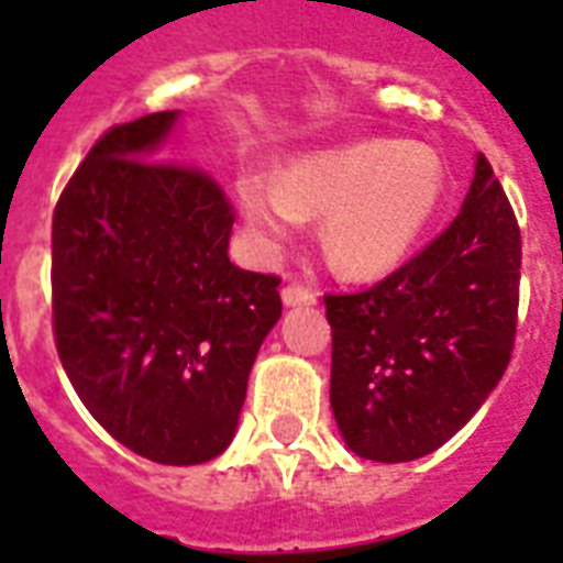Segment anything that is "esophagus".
<instances>
[{
  "label": "esophagus",
  "instance_id": "1",
  "mask_svg": "<svg viewBox=\"0 0 563 563\" xmlns=\"http://www.w3.org/2000/svg\"><path fill=\"white\" fill-rule=\"evenodd\" d=\"M318 300V291L309 289V286H300V283H289L283 289V303L286 307H312Z\"/></svg>",
  "mask_w": 563,
  "mask_h": 563
}]
</instances>
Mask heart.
Returning <instances> with one entry per match:
<instances>
[{"mask_svg":"<svg viewBox=\"0 0 563 563\" xmlns=\"http://www.w3.org/2000/svg\"><path fill=\"white\" fill-rule=\"evenodd\" d=\"M239 207L263 251H277L321 216V245L335 272L383 277L400 268L432 228L446 195V169L429 145L365 140L289 163L280 178L245 175Z\"/></svg>","mask_w":563,"mask_h":563,"instance_id":"obj_1","label":"heart"}]
</instances>
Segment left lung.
<instances>
[{"label":"left lung","instance_id":"1","mask_svg":"<svg viewBox=\"0 0 563 563\" xmlns=\"http://www.w3.org/2000/svg\"><path fill=\"white\" fill-rule=\"evenodd\" d=\"M520 228L485 154L450 228L353 295H324L330 406L353 453L411 462L488 400L515 351Z\"/></svg>","mask_w":563,"mask_h":563}]
</instances>
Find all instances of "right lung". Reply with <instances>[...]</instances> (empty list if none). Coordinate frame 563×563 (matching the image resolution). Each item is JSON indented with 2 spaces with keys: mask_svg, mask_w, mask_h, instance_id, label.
Segmentation results:
<instances>
[{
  "mask_svg": "<svg viewBox=\"0 0 563 563\" xmlns=\"http://www.w3.org/2000/svg\"><path fill=\"white\" fill-rule=\"evenodd\" d=\"M178 113L99 136L52 219V327L92 418L157 464L230 444L280 277L230 263L233 207L203 169L152 161Z\"/></svg>",
  "mask_w": 563,
  "mask_h": 563,
  "instance_id": "right-lung-1",
  "label": "right lung"
}]
</instances>
